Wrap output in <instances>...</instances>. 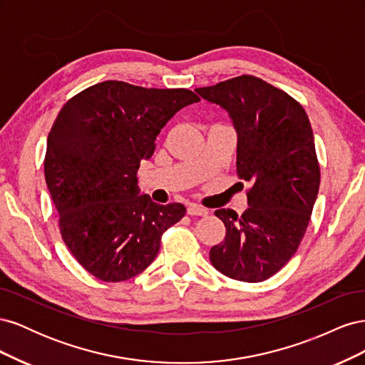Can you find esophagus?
Returning <instances> with one entry per match:
<instances>
[{
    "mask_svg": "<svg viewBox=\"0 0 365 365\" xmlns=\"http://www.w3.org/2000/svg\"><path fill=\"white\" fill-rule=\"evenodd\" d=\"M187 213L190 216H207V208L197 205V204H189L187 205Z\"/></svg>",
    "mask_w": 365,
    "mask_h": 365,
    "instance_id": "obj_1",
    "label": "esophagus"
}]
</instances>
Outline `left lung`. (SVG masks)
<instances>
[{
    "label": "left lung",
    "instance_id": "8db88e82",
    "mask_svg": "<svg viewBox=\"0 0 365 365\" xmlns=\"http://www.w3.org/2000/svg\"><path fill=\"white\" fill-rule=\"evenodd\" d=\"M196 93L227 109L237 130V176L251 185L242 216L220 208L225 239L210 262L227 277L257 283L291 260L319 187L314 132L304 108L280 88L242 74Z\"/></svg>",
    "mask_w": 365,
    "mask_h": 365
}]
</instances>
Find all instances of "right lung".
Returning <instances> with one entry per match:
<instances>
[{"label": "right lung", "instance_id": "right-lung-1", "mask_svg": "<svg viewBox=\"0 0 365 365\" xmlns=\"http://www.w3.org/2000/svg\"><path fill=\"white\" fill-rule=\"evenodd\" d=\"M200 102L185 88L96 83L62 106L50 129L43 173L62 240L85 271L125 282L157 257L161 236L185 207L138 196L137 170L181 108Z\"/></svg>", "mask_w": 365, "mask_h": 365}]
</instances>
